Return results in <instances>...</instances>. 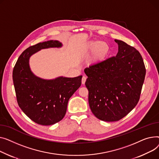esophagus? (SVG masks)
I'll return each mask as SVG.
<instances>
[{
  "label": "esophagus",
  "instance_id": "1",
  "mask_svg": "<svg viewBox=\"0 0 159 159\" xmlns=\"http://www.w3.org/2000/svg\"><path fill=\"white\" fill-rule=\"evenodd\" d=\"M86 80H87V78H86L85 76H83L82 77L81 83H82L83 85H84V84H85V81H86Z\"/></svg>",
  "mask_w": 159,
  "mask_h": 159
}]
</instances>
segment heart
<instances>
[{"label": "heart", "mask_w": 159, "mask_h": 159, "mask_svg": "<svg viewBox=\"0 0 159 159\" xmlns=\"http://www.w3.org/2000/svg\"><path fill=\"white\" fill-rule=\"evenodd\" d=\"M108 51L109 47L105 42H90L82 49L80 55L82 58H86L92 51L90 60L96 63L103 60Z\"/></svg>", "instance_id": "b5f03b06"}]
</instances>
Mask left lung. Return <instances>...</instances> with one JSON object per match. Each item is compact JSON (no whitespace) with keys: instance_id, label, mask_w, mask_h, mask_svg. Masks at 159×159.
Here are the masks:
<instances>
[{"instance_id":"left-lung-1","label":"left lung","mask_w":159,"mask_h":159,"mask_svg":"<svg viewBox=\"0 0 159 159\" xmlns=\"http://www.w3.org/2000/svg\"><path fill=\"white\" fill-rule=\"evenodd\" d=\"M116 57L101 61L84 71L88 78L89 102L98 119L114 122L125 117L137 105L146 75L142 56L123 41Z\"/></svg>"}]
</instances>
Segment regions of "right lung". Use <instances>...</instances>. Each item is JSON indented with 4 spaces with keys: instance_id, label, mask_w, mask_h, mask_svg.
Here are the masks:
<instances>
[{
    "instance_id": "right-lung-1",
    "label": "right lung",
    "mask_w": 159,
    "mask_h": 159,
    "mask_svg": "<svg viewBox=\"0 0 159 159\" xmlns=\"http://www.w3.org/2000/svg\"><path fill=\"white\" fill-rule=\"evenodd\" d=\"M58 40L39 43L26 49L18 58L13 80L18 106L34 123L52 125L60 121L67 111L68 101L81 84L82 76L43 80L31 72V56L43 49L61 48Z\"/></svg>"
}]
</instances>
